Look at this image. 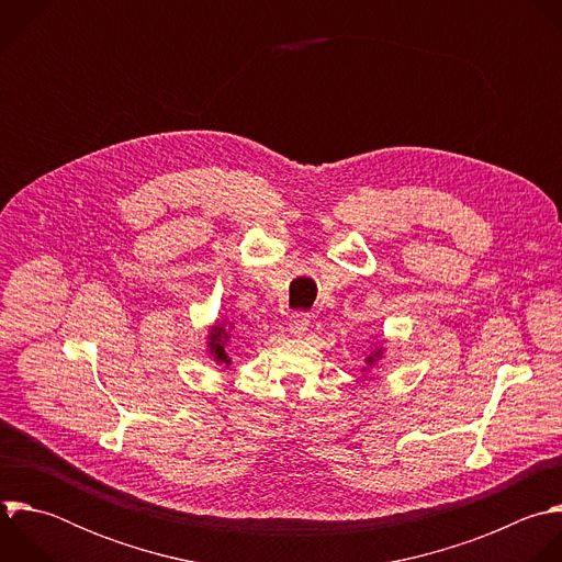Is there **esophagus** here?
<instances>
[{"label":"esophagus","mask_w":562,"mask_h":562,"mask_svg":"<svg viewBox=\"0 0 562 562\" xmlns=\"http://www.w3.org/2000/svg\"><path fill=\"white\" fill-rule=\"evenodd\" d=\"M290 331H294V334H303V331H307V327H310V312H303V310H299V312H294L292 316H290Z\"/></svg>","instance_id":"1"}]
</instances>
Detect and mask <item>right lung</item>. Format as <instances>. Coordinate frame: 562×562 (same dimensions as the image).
I'll return each mask as SVG.
<instances>
[{"mask_svg":"<svg viewBox=\"0 0 562 562\" xmlns=\"http://www.w3.org/2000/svg\"><path fill=\"white\" fill-rule=\"evenodd\" d=\"M226 339H228L226 329H223L221 325H216V327L212 329V334H210V352L214 355V359H216V361H226V363H231V359H228L226 350H223V341H226Z\"/></svg>","mask_w":562,"mask_h":562,"instance_id":"1","label":"right lung"}]
</instances>
